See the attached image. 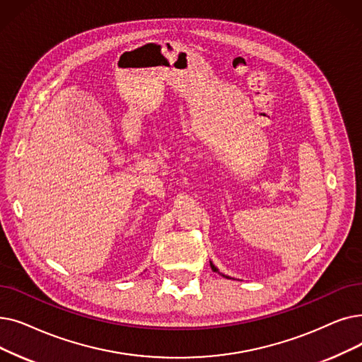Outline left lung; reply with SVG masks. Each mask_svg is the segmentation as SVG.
<instances>
[{
	"mask_svg": "<svg viewBox=\"0 0 362 362\" xmlns=\"http://www.w3.org/2000/svg\"><path fill=\"white\" fill-rule=\"evenodd\" d=\"M210 264H211V269H213V271H214V272H217V269H216V266H214V264H213V263H210Z\"/></svg>",
	"mask_w": 362,
	"mask_h": 362,
	"instance_id": "8db88e82",
	"label": "left lung"
}]
</instances>
